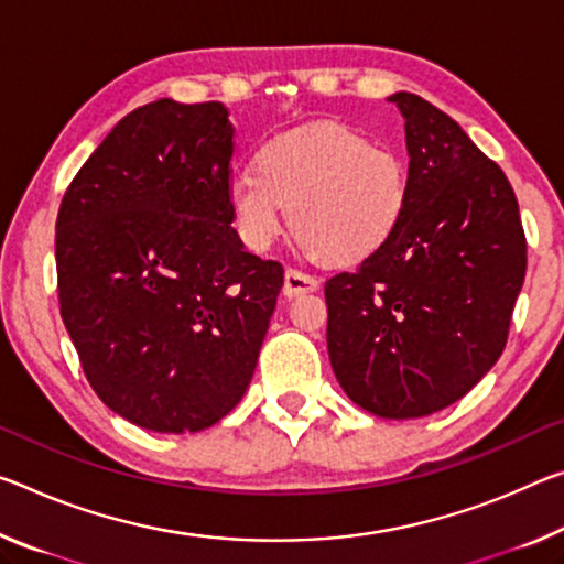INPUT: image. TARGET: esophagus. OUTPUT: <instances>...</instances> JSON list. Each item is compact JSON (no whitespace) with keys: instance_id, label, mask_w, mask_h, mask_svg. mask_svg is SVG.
<instances>
[{"instance_id":"esophagus-1","label":"esophagus","mask_w":564,"mask_h":564,"mask_svg":"<svg viewBox=\"0 0 564 564\" xmlns=\"http://www.w3.org/2000/svg\"><path fill=\"white\" fill-rule=\"evenodd\" d=\"M318 289V279L311 273H303L299 268H289L283 275V293L289 299L301 296V293H311Z\"/></svg>"}]
</instances>
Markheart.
Segmentation results:
<instances>
[{
	"label": "heart",
	"instance_id": "obj_1",
	"mask_svg": "<svg viewBox=\"0 0 564 564\" xmlns=\"http://www.w3.org/2000/svg\"><path fill=\"white\" fill-rule=\"evenodd\" d=\"M256 165L230 175L226 187L236 234L253 250L271 246L291 218L303 248L328 263H359L387 246L406 216L404 155L344 124L281 132L258 150Z\"/></svg>",
	"mask_w": 564,
	"mask_h": 564
}]
</instances>
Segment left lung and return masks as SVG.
Segmentation results:
<instances>
[{
    "label": "left lung",
    "mask_w": 564,
    "mask_h": 564,
    "mask_svg": "<svg viewBox=\"0 0 564 564\" xmlns=\"http://www.w3.org/2000/svg\"><path fill=\"white\" fill-rule=\"evenodd\" d=\"M409 208L354 273L326 281L328 359L346 397L381 419L459 401L497 364L527 271L502 167L424 97L394 93Z\"/></svg>",
    "instance_id": "8db88e82"
}]
</instances>
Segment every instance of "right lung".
<instances>
[{
	"mask_svg": "<svg viewBox=\"0 0 564 564\" xmlns=\"http://www.w3.org/2000/svg\"><path fill=\"white\" fill-rule=\"evenodd\" d=\"M220 102L163 97L115 124L57 213L59 314L95 394L160 434L208 429L253 379L283 268L248 253Z\"/></svg>",
	"mask_w": 564,
	"mask_h": 564,
	"instance_id": "1",
	"label": "right lung"
}]
</instances>
